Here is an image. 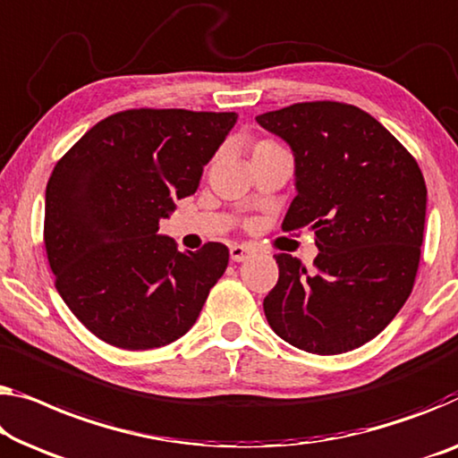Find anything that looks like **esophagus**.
Here are the masks:
<instances>
[{
  "label": "esophagus",
  "instance_id": "obj_1",
  "mask_svg": "<svg viewBox=\"0 0 458 458\" xmlns=\"http://www.w3.org/2000/svg\"><path fill=\"white\" fill-rule=\"evenodd\" d=\"M250 255H252V249L244 247V244H234V247H230V259L236 263L244 261V259H249Z\"/></svg>",
  "mask_w": 458,
  "mask_h": 458
}]
</instances>
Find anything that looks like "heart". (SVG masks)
Masks as SVG:
<instances>
[{
    "instance_id": "obj_1",
    "label": "heart",
    "mask_w": 458,
    "mask_h": 458,
    "mask_svg": "<svg viewBox=\"0 0 458 458\" xmlns=\"http://www.w3.org/2000/svg\"><path fill=\"white\" fill-rule=\"evenodd\" d=\"M277 143L276 141H271V140H261V141H257L255 143V148H252V152H255V149H265V148H276Z\"/></svg>"
}]
</instances>
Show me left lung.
<instances>
[{
	"label": "left lung",
	"mask_w": 458,
	"mask_h": 458,
	"mask_svg": "<svg viewBox=\"0 0 458 458\" xmlns=\"http://www.w3.org/2000/svg\"><path fill=\"white\" fill-rule=\"evenodd\" d=\"M257 123L290 143L298 195L284 228L315 230V271L276 255L263 300L271 329L298 350L333 356L368 344L405 304L420 267L426 181L391 131L361 108L317 100Z\"/></svg>",
	"instance_id": "left-lung-1"
}]
</instances>
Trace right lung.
<instances>
[{
  "instance_id": "1",
  "label": "right lung",
  "mask_w": 458,
  "mask_h": 458,
  "mask_svg": "<svg viewBox=\"0 0 458 458\" xmlns=\"http://www.w3.org/2000/svg\"><path fill=\"white\" fill-rule=\"evenodd\" d=\"M236 113L129 108L97 123L55 164L45 249L55 288L88 331L121 350H154L195 325L228 267L226 244L181 252L158 234L193 195Z\"/></svg>"
}]
</instances>
